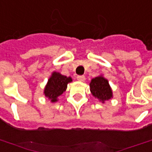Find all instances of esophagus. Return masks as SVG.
<instances>
[{"label": "esophagus", "instance_id": "1", "mask_svg": "<svg viewBox=\"0 0 152 152\" xmlns=\"http://www.w3.org/2000/svg\"><path fill=\"white\" fill-rule=\"evenodd\" d=\"M77 80H79V81H85L86 77L84 76H77Z\"/></svg>", "mask_w": 152, "mask_h": 152}]
</instances>
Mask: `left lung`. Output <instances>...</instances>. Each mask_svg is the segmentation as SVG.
<instances>
[{
	"label": "left lung",
	"instance_id": "8db88e82",
	"mask_svg": "<svg viewBox=\"0 0 152 152\" xmlns=\"http://www.w3.org/2000/svg\"><path fill=\"white\" fill-rule=\"evenodd\" d=\"M89 86L91 93L102 103H105L106 101H109L113 97V92L109 81L103 75H100L91 79Z\"/></svg>",
	"mask_w": 152,
	"mask_h": 152
}]
</instances>
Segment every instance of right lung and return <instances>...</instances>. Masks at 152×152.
I'll use <instances>...</instances> for the list:
<instances>
[{"label":"right lung","mask_w":152,"mask_h":152,"mask_svg":"<svg viewBox=\"0 0 152 152\" xmlns=\"http://www.w3.org/2000/svg\"><path fill=\"white\" fill-rule=\"evenodd\" d=\"M72 81L71 76H63L60 72H53L48 79L43 94L50 102H58V97L66 91L68 83H71Z\"/></svg>","instance_id":"add662e5"}]
</instances>
